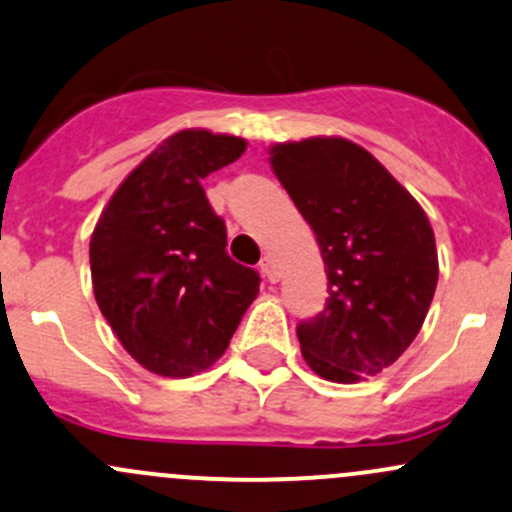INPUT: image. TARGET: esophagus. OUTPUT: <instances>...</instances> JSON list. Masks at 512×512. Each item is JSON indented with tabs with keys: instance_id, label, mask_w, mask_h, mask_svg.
Here are the masks:
<instances>
[{
	"instance_id": "obj_1",
	"label": "esophagus",
	"mask_w": 512,
	"mask_h": 512,
	"mask_svg": "<svg viewBox=\"0 0 512 512\" xmlns=\"http://www.w3.org/2000/svg\"><path fill=\"white\" fill-rule=\"evenodd\" d=\"M260 272H262V277L267 279V282H279V272H277V267H274V260L272 257H265V260L260 262Z\"/></svg>"
}]
</instances>
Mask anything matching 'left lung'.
I'll use <instances>...</instances> for the list:
<instances>
[{"instance_id":"8db88e82","label":"left lung","mask_w":512,"mask_h":512,"mask_svg":"<svg viewBox=\"0 0 512 512\" xmlns=\"http://www.w3.org/2000/svg\"><path fill=\"white\" fill-rule=\"evenodd\" d=\"M270 164L326 265V309L297 326L306 365L343 385L383 373L417 338L437 289L427 213L351 139L274 144Z\"/></svg>"}]
</instances>
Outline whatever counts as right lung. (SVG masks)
<instances>
[{
	"label": "right lung",
	"instance_id": "1",
	"mask_svg": "<svg viewBox=\"0 0 512 512\" xmlns=\"http://www.w3.org/2000/svg\"><path fill=\"white\" fill-rule=\"evenodd\" d=\"M247 142L181 129L112 193L90 238L102 316L149 373L191 378L225 353L260 277L225 252V223L201 181L242 157Z\"/></svg>",
	"mask_w": 512,
	"mask_h": 512
}]
</instances>
